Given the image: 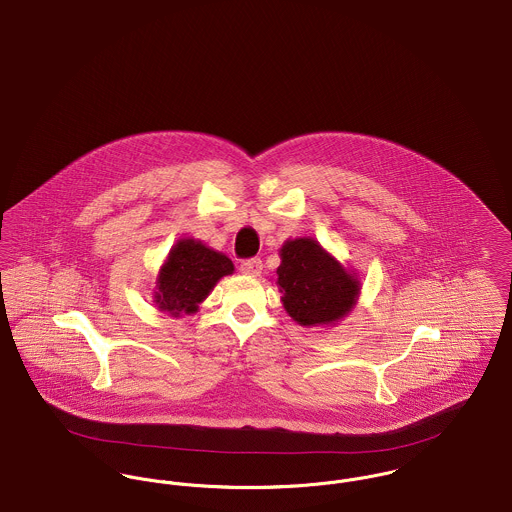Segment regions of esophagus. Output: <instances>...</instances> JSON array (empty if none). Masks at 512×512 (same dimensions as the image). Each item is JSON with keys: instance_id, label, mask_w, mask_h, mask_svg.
Instances as JSON below:
<instances>
[{"instance_id": "1", "label": "esophagus", "mask_w": 512, "mask_h": 512, "mask_svg": "<svg viewBox=\"0 0 512 512\" xmlns=\"http://www.w3.org/2000/svg\"><path fill=\"white\" fill-rule=\"evenodd\" d=\"M239 271L243 273V275L247 276H259L261 275V271H263V261L261 259H247V261H241V265H239Z\"/></svg>"}]
</instances>
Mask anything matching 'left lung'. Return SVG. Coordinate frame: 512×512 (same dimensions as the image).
<instances>
[{"label":"left lung","mask_w":512,"mask_h":512,"mask_svg":"<svg viewBox=\"0 0 512 512\" xmlns=\"http://www.w3.org/2000/svg\"><path fill=\"white\" fill-rule=\"evenodd\" d=\"M278 255L280 300L298 325L335 327L353 312L360 296L358 273L345 269L314 237L286 239Z\"/></svg>","instance_id":"8db88e82"}]
</instances>
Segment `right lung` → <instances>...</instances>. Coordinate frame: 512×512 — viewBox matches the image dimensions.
<instances>
[{
  "mask_svg": "<svg viewBox=\"0 0 512 512\" xmlns=\"http://www.w3.org/2000/svg\"><path fill=\"white\" fill-rule=\"evenodd\" d=\"M234 271L232 259L224 253L195 237H181L159 267L154 306L171 317L197 314L216 282Z\"/></svg>",
  "mask_w": 512,
  "mask_h": 512,
  "instance_id": "1",
  "label": "right lung"
}]
</instances>
